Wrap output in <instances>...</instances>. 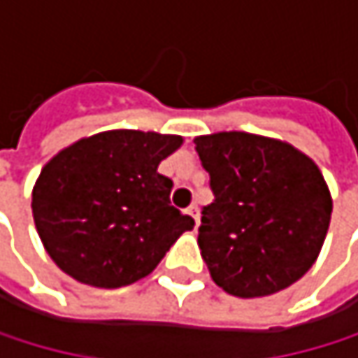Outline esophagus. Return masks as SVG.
Wrapping results in <instances>:
<instances>
[{
  "label": "esophagus",
  "mask_w": 358,
  "mask_h": 358,
  "mask_svg": "<svg viewBox=\"0 0 358 358\" xmlns=\"http://www.w3.org/2000/svg\"><path fill=\"white\" fill-rule=\"evenodd\" d=\"M187 215L195 221V225L199 223V210H197V206H189V208H187Z\"/></svg>",
  "instance_id": "34e87169"
}]
</instances>
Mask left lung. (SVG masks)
I'll list each match as a JSON object with an SVG mask.
<instances>
[{
  "label": "left lung",
  "mask_w": 358,
  "mask_h": 358,
  "mask_svg": "<svg viewBox=\"0 0 358 358\" xmlns=\"http://www.w3.org/2000/svg\"><path fill=\"white\" fill-rule=\"evenodd\" d=\"M210 176L197 245L227 294L268 296L299 281L318 257L331 223L320 169L290 143L249 133L195 139Z\"/></svg>",
  "instance_id": "1"
}]
</instances>
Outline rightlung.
I'll use <instances>...</instances> for the list:
<instances>
[{
	"label": "right lung",
	"mask_w": 358,
	"mask_h": 358,
	"mask_svg": "<svg viewBox=\"0 0 358 358\" xmlns=\"http://www.w3.org/2000/svg\"><path fill=\"white\" fill-rule=\"evenodd\" d=\"M182 137L107 131L53 157L34 187V223L73 279L122 287L150 275L195 221L173 208L159 163Z\"/></svg>",
	"instance_id": "add662e5"
}]
</instances>
